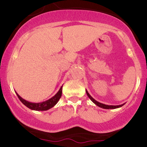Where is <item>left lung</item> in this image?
<instances>
[{
  "label": "left lung",
  "instance_id": "obj_1",
  "mask_svg": "<svg viewBox=\"0 0 147 147\" xmlns=\"http://www.w3.org/2000/svg\"><path fill=\"white\" fill-rule=\"evenodd\" d=\"M86 93H87V96H88L89 98L90 99V100H92V102H93V103L95 104L97 106L100 107L101 108H103V109H117V108H119V107H122L123 105H124V104H122V105H105V104H102V103H100V102L96 101L95 100H94V98H93L92 97L91 95H90V94L88 93V92H87V90H86Z\"/></svg>",
  "mask_w": 147,
  "mask_h": 147
}]
</instances>
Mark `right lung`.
I'll return each mask as SVG.
<instances>
[{
	"instance_id": "add662e5",
	"label": "right lung",
	"mask_w": 147,
	"mask_h": 147,
	"mask_svg": "<svg viewBox=\"0 0 147 147\" xmlns=\"http://www.w3.org/2000/svg\"><path fill=\"white\" fill-rule=\"evenodd\" d=\"M62 90H63V86L60 87V89L59 90V91L56 93L55 95H54L53 97H51V98L46 100L45 102H38V103H34V102H28L27 100L22 98L17 92H16V94H17L19 100L21 101L22 103L24 105H26V106L29 108V109L35 111H46L48 110L50 108L53 107L57 103V102L59 101V100H60V97H61L62 96V92H63Z\"/></svg>"
}]
</instances>
